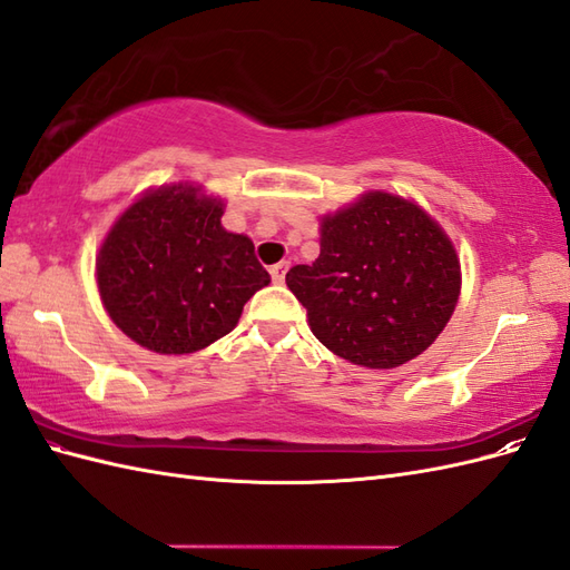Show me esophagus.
<instances>
[{
  "label": "esophagus",
  "mask_w": 570,
  "mask_h": 570,
  "mask_svg": "<svg viewBox=\"0 0 570 570\" xmlns=\"http://www.w3.org/2000/svg\"><path fill=\"white\" fill-rule=\"evenodd\" d=\"M287 268H289V264H287V262H281V264L271 266V278H273V283H283V281H285V273H287Z\"/></svg>",
  "instance_id": "34e87169"
}]
</instances>
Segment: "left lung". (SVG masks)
<instances>
[{"label": "left lung", "mask_w": 570, "mask_h": 570, "mask_svg": "<svg viewBox=\"0 0 570 570\" xmlns=\"http://www.w3.org/2000/svg\"><path fill=\"white\" fill-rule=\"evenodd\" d=\"M312 333L366 368H394L425 352L452 318L459 258L421 206L368 193L321 223V254L285 275Z\"/></svg>", "instance_id": "8db88e82"}]
</instances>
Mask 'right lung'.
Listing matches in <instances>:
<instances>
[{
	"label": "right lung",
	"mask_w": 570,
	"mask_h": 570,
	"mask_svg": "<svg viewBox=\"0 0 570 570\" xmlns=\"http://www.w3.org/2000/svg\"><path fill=\"white\" fill-rule=\"evenodd\" d=\"M223 202L174 185L116 220L97 258L111 321L159 354H189L228 335L256 289L271 283L252 239L220 226Z\"/></svg>",
	"instance_id": "add662e5"
}]
</instances>
